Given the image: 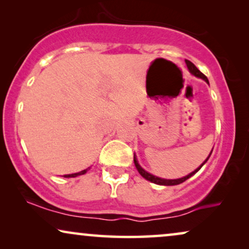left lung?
Wrapping results in <instances>:
<instances>
[{
  "label": "left lung",
  "instance_id": "left-lung-1",
  "mask_svg": "<svg viewBox=\"0 0 249 249\" xmlns=\"http://www.w3.org/2000/svg\"><path fill=\"white\" fill-rule=\"evenodd\" d=\"M185 61H186V64H187V68H188V70L190 71V73L194 74V76L198 77V78H202L203 80H205L206 83L209 84V79H207V77L205 76V74H203L202 72H200L198 69H197L195 64H194L193 62H190L189 60H185ZM212 151H213V149H212ZM211 154H212V152L210 153L209 158L211 156ZM209 158H207L205 161H204L203 164L200 165L199 168H197L195 171H193L192 173H189L188 176L182 177V178H179V179H162V178H159V177H156V176L151 175V173H148L147 171H145V170L142 169L141 165H139V163L137 161V158H136V155H134V162H135L136 168H137V170H138V172L141 173V176L142 177V178H145L146 180H148V181H151L153 183H156V185H161V186H176V185H179V183H182L183 181H186L187 179H189L190 177H193L194 175H195V173L198 171V170L202 168L204 164H205V163L207 162V160H209Z\"/></svg>",
  "mask_w": 249,
  "mask_h": 249
}]
</instances>
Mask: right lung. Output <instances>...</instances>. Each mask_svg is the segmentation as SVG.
Here are the masks:
<instances>
[{
	"instance_id": "1",
	"label": "right lung",
	"mask_w": 249,
	"mask_h": 249,
	"mask_svg": "<svg viewBox=\"0 0 249 249\" xmlns=\"http://www.w3.org/2000/svg\"><path fill=\"white\" fill-rule=\"evenodd\" d=\"M88 170H89V168L86 169V170H83V171H80V172H77V173H71V175H64L63 177H64V178H74V177H77V176L85 175V173H86Z\"/></svg>"
}]
</instances>
